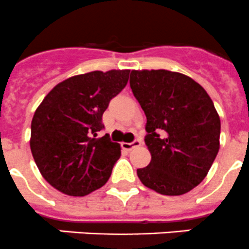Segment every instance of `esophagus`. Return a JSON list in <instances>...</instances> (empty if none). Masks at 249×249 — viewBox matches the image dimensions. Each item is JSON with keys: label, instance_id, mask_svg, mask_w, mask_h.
Returning a JSON list of instances; mask_svg holds the SVG:
<instances>
[{"label": "esophagus", "instance_id": "1", "mask_svg": "<svg viewBox=\"0 0 249 249\" xmlns=\"http://www.w3.org/2000/svg\"><path fill=\"white\" fill-rule=\"evenodd\" d=\"M141 143H142V141L141 140H135L134 142H130V143L123 142L122 147H123V149H125V150H131V149H134V148L141 145Z\"/></svg>", "mask_w": 249, "mask_h": 249}]
</instances>
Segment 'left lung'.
<instances>
[{"mask_svg": "<svg viewBox=\"0 0 249 249\" xmlns=\"http://www.w3.org/2000/svg\"><path fill=\"white\" fill-rule=\"evenodd\" d=\"M130 87L147 117L152 160L140 180L162 195L190 192L207 176L219 150L220 119L199 83L167 70L131 71Z\"/></svg>", "mask_w": 249, "mask_h": 249, "instance_id": "obj_1", "label": "left lung"}]
</instances>
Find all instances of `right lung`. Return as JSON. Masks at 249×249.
Segmentation results:
<instances>
[{
    "label": "right lung",
    "mask_w": 249,
    "mask_h": 249,
    "mask_svg": "<svg viewBox=\"0 0 249 249\" xmlns=\"http://www.w3.org/2000/svg\"><path fill=\"white\" fill-rule=\"evenodd\" d=\"M130 70L92 71L55 85L35 112L32 157L44 179L71 196H84L106 184L120 144L107 135L102 114L125 88Z\"/></svg>",
    "instance_id": "add662e5"
}]
</instances>
